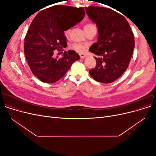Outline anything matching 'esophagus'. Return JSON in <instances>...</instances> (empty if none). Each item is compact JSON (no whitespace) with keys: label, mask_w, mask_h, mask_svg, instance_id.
I'll list each match as a JSON object with an SVG mask.
<instances>
[{"label":"esophagus","mask_w":156,"mask_h":156,"mask_svg":"<svg viewBox=\"0 0 156 156\" xmlns=\"http://www.w3.org/2000/svg\"><path fill=\"white\" fill-rule=\"evenodd\" d=\"M79 55H80V58H84L87 56V55L85 54H83V53L79 54Z\"/></svg>","instance_id":"1"}]
</instances>
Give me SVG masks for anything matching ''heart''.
I'll return each mask as SVG.
<instances>
[{"instance_id":"obj_1","label":"heart","mask_w":156,"mask_h":156,"mask_svg":"<svg viewBox=\"0 0 156 156\" xmlns=\"http://www.w3.org/2000/svg\"><path fill=\"white\" fill-rule=\"evenodd\" d=\"M93 27H95V26L92 24H87L84 27V30L88 29H90V28ZM69 33H70V29L66 30L64 31L65 36L68 37L69 35ZM87 47V45H83L82 44H79V43H75V44H72V47H71V48L76 52H77V53H84V52L86 51Z\"/></svg>"}]
</instances>
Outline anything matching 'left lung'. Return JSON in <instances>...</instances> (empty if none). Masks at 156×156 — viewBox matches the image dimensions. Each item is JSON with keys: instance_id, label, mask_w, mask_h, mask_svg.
<instances>
[{"instance_id": "left-lung-1", "label": "left lung", "mask_w": 156, "mask_h": 156, "mask_svg": "<svg viewBox=\"0 0 156 156\" xmlns=\"http://www.w3.org/2000/svg\"><path fill=\"white\" fill-rule=\"evenodd\" d=\"M85 10L98 31L97 42L89 50L99 57H94L96 68L89 73L98 82L112 83L128 67L135 48L133 34L125 17L111 9L90 6Z\"/></svg>"}]
</instances>
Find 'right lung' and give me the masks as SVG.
Returning <instances> with one entry per match:
<instances>
[{
	"mask_svg": "<svg viewBox=\"0 0 156 156\" xmlns=\"http://www.w3.org/2000/svg\"><path fill=\"white\" fill-rule=\"evenodd\" d=\"M84 17L83 8L57 5L41 11L32 21L25 38L24 52L32 73L41 82L58 81L79 60L74 51H65L62 58L54 57L53 54L55 49L67 46L64 31Z\"/></svg>",
	"mask_w": 156,
	"mask_h": 156,
	"instance_id": "obj_1",
	"label": "right lung"
}]
</instances>
